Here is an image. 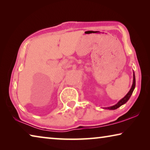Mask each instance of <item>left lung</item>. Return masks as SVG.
<instances>
[{"instance_id":"1","label":"left lung","mask_w":150,"mask_h":150,"mask_svg":"<svg viewBox=\"0 0 150 150\" xmlns=\"http://www.w3.org/2000/svg\"><path fill=\"white\" fill-rule=\"evenodd\" d=\"M135 87H136V78H135V74H134V72H133V83H132V85L130 90L129 91V92L126 94V95L124 96V98H122L121 100H119L118 103L116 104L115 105L110 106V107L105 108V109H108V110H115V109H117L122 105H124L127 101L130 99L132 94L134 88H135Z\"/></svg>"}]
</instances>
